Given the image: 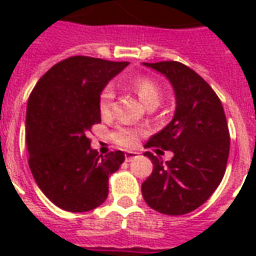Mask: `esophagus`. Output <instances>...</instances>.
<instances>
[{"label":"esophagus","mask_w":256,"mask_h":256,"mask_svg":"<svg viewBox=\"0 0 256 256\" xmlns=\"http://www.w3.org/2000/svg\"><path fill=\"white\" fill-rule=\"evenodd\" d=\"M138 156V152H132V150H128L126 152V162H132L133 159H136Z\"/></svg>","instance_id":"1"}]
</instances>
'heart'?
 I'll return each instance as SVG.
<instances>
[{"instance_id":"obj_1","label":"heart","mask_w":256,"mask_h":256,"mask_svg":"<svg viewBox=\"0 0 256 256\" xmlns=\"http://www.w3.org/2000/svg\"><path fill=\"white\" fill-rule=\"evenodd\" d=\"M130 88L137 94L140 101L148 106H158L162 100V90L159 84H156L154 79L150 78H137L132 80ZM112 104H114V90L111 86H106L101 92L98 97V110L102 116L111 115ZM138 132L132 128H118L112 133V140L120 146L124 148H133L138 141Z\"/></svg>"}]
</instances>
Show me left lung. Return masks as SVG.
I'll list each match as a JSON object with an SVG mask.
<instances>
[{
    "label": "left lung",
    "mask_w": 256,
    "mask_h": 256,
    "mask_svg": "<svg viewBox=\"0 0 256 256\" xmlns=\"http://www.w3.org/2000/svg\"><path fill=\"white\" fill-rule=\"evenodd\" d=\"M142 66L172 84L176 111L172 122L145 145L172 150V160L163 162L145 152L154 170L141 185V192L150 208L162 214H188L208 200L225 174L230 137L224 106L211 86L185 64Z\"/></svg>",
    "instance_id": "1"
}]
</instances>
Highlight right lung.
<instances>
[{"label": "right lung", "instance_id": "right-lung-1", "mask_svg": "<svg viewBox=\"0 0 256 256\" xmlns=\"http://www.w3.org/2000/svg\"><path fill=\"white\" fill-rule=\"evenodd\" d=\"M128 64L72 56L53 66L31 92L28 166L44 194L66 211L84 212L104 203L108 178L124 162L122 150L98 155L88 133L101 122V92Z\"/></svg>", "mask_w": 256, "mask_h": 256}]
</instances>
